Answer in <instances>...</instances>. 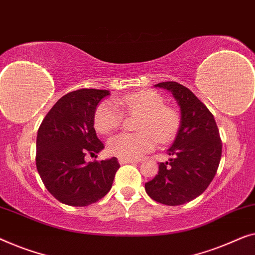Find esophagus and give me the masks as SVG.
I'll list each match as a JSON object with an SVG mask.
<instances>
[{
    "mask_svg": "<svg viewBox=\"0 0 255 255\" xmlns=\"http://www.w3.org/2000/svg\"><path fill=\"white\" fill-rule=\"evenodd\" d=\"M119 163H120L121 165H124V164L137 163V160H135V159H129V158H119Z\"/></svg>",
    "mask_w": 255,
    "mask_h": 255,
    "instance_id": "34e87169",
    "label": "esophagus"
}]
</instances>
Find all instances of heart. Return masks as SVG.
<instances>
[{"label": "heart", "mask_w": 255, "mask_h": 255, "mask_svg": "<svg viewBox=\"0 0 255 255\" xmlns=\"http://www.w3.org/2000/svg\"><path fill=\"white\" fill-rule=\"evenodd\" d=\"M117 105L130 113H139L136 134L120 132L110 138L107 150L120 158L138 159L155 148L157 138L166 142L177 131L179 118L171 107L164 105L163 97L152 90H143L116 100ZM116 104L103 102L95 113V127L102 134H110L123 121V113Z\"/></svg>", "instance_id": "b5f03b06"}]
</instances>
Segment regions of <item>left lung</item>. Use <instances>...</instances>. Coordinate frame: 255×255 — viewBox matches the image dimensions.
<instances>
[{
    "mask_svg": "<svg viewBox=\"0 0 255 255\" xmlns=\"http://www.w3.org/2000/svg\"><path fill=\"white\" fill-rule=\"evenodd\" d=\"M155 88L172 93L180 107V126L171 148V158L159 163L158 174L145 184L152 200L166 206H180L206 191L216 174L222 142L210 111L189 89L177 82H163Z\"/></svg>",
    "mask_w": 255,
    "mask_h": 255,
    "instance_id": "1",
    "label": "left lung"
}]
</instances>
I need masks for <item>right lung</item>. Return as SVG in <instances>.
<instances>
[{
	"instance_id": "1",
	"label": "right lung",
	"mask_w": 255,
	"mask_h": 255,
	"mask_svg": "<svg viewBox=\"0 0 255 255\" xmlns=\"http://www.w3.org/2000/svg\"><path fill=\"white\" fill-rule=\"evenodd\" d=\"M109 90L82 89L60 98L42 120L35 164L47 191L60 202L85 207L104 198L119 170L116 157L87 163V153L104 149L96 134L95 113Z\"/></svg>"
}]
</instances>
